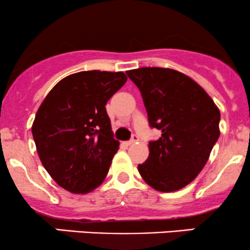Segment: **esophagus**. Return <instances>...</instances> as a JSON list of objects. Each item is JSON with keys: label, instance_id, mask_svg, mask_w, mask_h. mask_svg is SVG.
I'll return each instance as SVG.
<instances>
[{"label": "esophagus", "instance_id": "1", "mask_svg": "<svg viewBox=\"0 0 250 250\" xmlns=\"http://www.w3.org/2000/svg\"><path fill=\"white\" fill-rule=\"evenodd\" d=\"M137 141H139V136H137V135H133V137L129 140V141L127 142V145H133V143L137 142Z\"/></svg>", "mask_w": 250, "mask_h": 250}]
</instances>
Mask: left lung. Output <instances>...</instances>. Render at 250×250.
<instances>
[{
    "label": "left lung",
    "mask_w": 250,
    "mask_h": 250,
    "mask_svg": "<svg viewBox=\"0 0 250 250\" xmlns=\"http://www.w3.org/2000/svg\"><path fill=\"white\" fill-rule=\"evenodd\" d=\"M127 75L141 91L151 128L161 131L149 141V156L139 173L159 191L179 190L207 163L220 136V110L194 80L168 68H139Z\"/></svg>",
    "instance_id": "8db88e82"
}]
</instances>
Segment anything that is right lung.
Wrapping results in <instances>:
<instances>
[{
    "label": "right lung",
    "instance_id": "right-lung-1",
    "mask_svg": "<svg viewBox=\"0 0 250 250\" xmlns=\"http://www.w3.org/2000/svg\"><path fill=\"white\" fill-rule=\"evenodd\" d=\"M125 81L122 71H80L61 80L40 105L31 128L37 153L65 190L85 194L107 176L120 142L105 104Z\"/></svg>",
    "mask_w": 250,
    "mask_h": 250
}]
</instances>
